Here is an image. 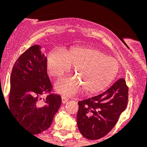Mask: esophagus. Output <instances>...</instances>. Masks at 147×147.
<instances>
[{"label": "esophagus", "instance_id": "obj_1", "mask_svg": "<svg viewBox=\"0 0 147 147\" xmlns=\"http://www.w3.org/2000/svg\"><path fill=\"white\" fill-rule=\"evenodd\" d=\"M68 101V97H66L65 96H62V102H63V104H65Z\"/></svg>", "mask_w": 147, "mask_h": 147}]
</instances>
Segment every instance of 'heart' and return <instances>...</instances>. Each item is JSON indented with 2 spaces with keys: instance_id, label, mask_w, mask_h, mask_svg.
Wrapping results in <instances>:
<instances>
[{
  "instance_id": "1",
  "label": "heart",
  "mask_w": 147,
  "mask_h": 147,
  "mask_svg": "<svg viewBox=\"0 0 147 147\" xmlns=\"http://www.w3.org/2000/svg\"><path fill=\"white\" fill-rule=\"evenodd\" d=\"M75 67L76 77L57 82V90L66 95H73L81 87L88 93L100 92L109 86L117 75L119 65L112 57L95 48L76 47L65 54L53 50L48 57L50 74L61 78Z\"/></svg>"
}]
</instances>
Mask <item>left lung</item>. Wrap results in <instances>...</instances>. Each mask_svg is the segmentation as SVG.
Segmentation results:
<instances>
[{
	"mask_svg": "<svg viewBox=\"0 0 147 147\" xmlns=\"http://www.w3.org/2000/svg\"><path fill=\"white\" fill-rule=\"evenodd\" d=\"M128 93L126 81L121 78L103 93L79 102L77 122L82 136L97 140L110 132L126 109Z\"/></svg>",
	"mask_w": 147,
	"mask_h": 147,
	"instance_id": "8db88e82",
	"label": "left lung"
}]
</instances>
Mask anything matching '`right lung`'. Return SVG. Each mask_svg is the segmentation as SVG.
Returning <instances> with one entry per match:
<instances>
[{
    "mask_svg": "<svg viewBox=\"0 0 147 147\" xmlns=\"http://www.w3.org/2000/svg\"><path fill=\"white\" fill-rule=\"evenodd\" d=\"M52 90L46 57L40 45L31 46L13 66L7 107L19 124L33 135L50 127L61 104V96L51 93ZM45 93L50 94L43 98Z\"/></svg>",
    "mask_w": 147,
    "mask_h": 147,
    "instance_id": "1",
    "label": "right lung"
}]
</instances>
